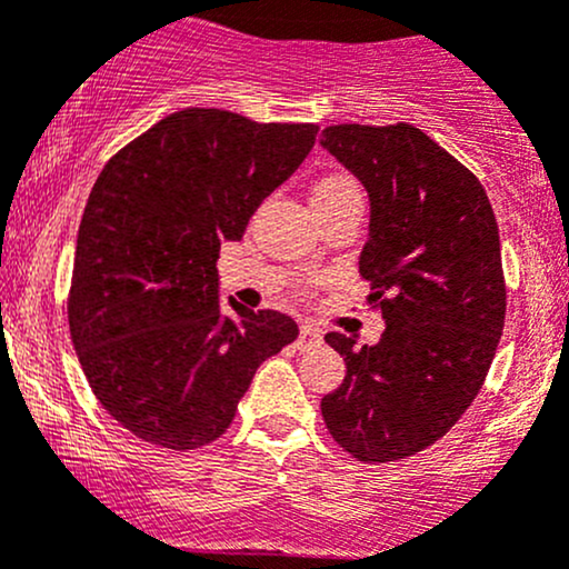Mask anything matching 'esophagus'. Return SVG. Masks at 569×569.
I'll list each match as a JSON object with an SVG mask.
<instances>
[{
    "instance_id": "1",
    "label": "esophagus",
    "mask_w": 569,
    "mask_h": 569,
    "mask_svg": "<svg viewBox=\"0 0 569 569\" xmlns=\"http://www.w3.org/2000/svg\"><path fill=\"white\" fill-rule=\"evenodd\" d=\"M318 340H321V335H318L313 327H308V323H302V327H299V337H297V348H299V351H305V348L316 346Z\"/></svg>"
}]
</instances>
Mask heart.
<instances>
[{
  "instance_id": "1",
  "label": "heart",
  "mask_w": 569,
  "mask_h": 569,
  "mask_svg": "<svg viewBox=\"0 0 569 569\" xmlns=\"http://www.w3.org/2000/svg\"><path fill=\"white\" fill-rule=\"evenodd\" d=\"M348 193H361L359 186H356L348 174H327V178H321L313 186V199H318V202H321V199L348 197Z\"/></svg>"
}]
</instances>
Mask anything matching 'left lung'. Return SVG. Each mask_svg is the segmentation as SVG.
Returning <instances> with one entry per match:
<instances>
[{
  "instance_id": "8db88e82",
  "label": "left lung",
  "mask_w": 569,
  "mask_h": 569,
  "mask_svg": "<svg viewBox=\"0 0 569 569\" xmlns=\"http://www.w3.org/2000/svg\"><path fill=\"white\" fill-rule=\"evenodd\" d=\"M321 146L370 197L359 272L386 321L376 346L327 335L346 378L321 399L323 421L361 461L413 457L470 408L502 337L495 210L476 174L410 123H340Z\"/></svg>"
}]
</instances>
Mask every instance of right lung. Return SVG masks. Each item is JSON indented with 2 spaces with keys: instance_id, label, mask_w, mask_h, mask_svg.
Returning a JSON list of instances; mask_svg holds the SVG:
<instances>
[{
  "instance_id": "1",
  "label": "right lung",
  "mask_w": 569,
  "mask_h": 569,
  "mask_svg": "<svg viewBox=\"0 0 569 569\" xmlns=\"http://www.w3.org/2000/svg\"><path fill=\"white\" fill-rule=\"evenodd\" d=\"M316 123H256L186 108L99 172L74 248L70 335L102 408L172 451L221 437L264 359L297 340L295 318L229 297L218 251L289 180Z\"/></svg>"
}]
</instances>
